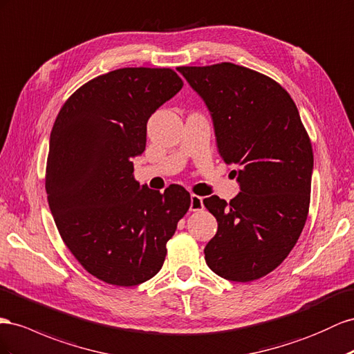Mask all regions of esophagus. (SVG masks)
Here are the masks:
<instances>
[{"label": "esophagus", "instance_id": "obj_1", "mask_svg": "<svg viewBox=\"0 0 354 354\" xmlns=\"http://www.w3.org/2000/svg\"><path fill=\"white\" fill-rule=\"evenodd\" d=\"M203 208H204L203 198L198 195L190 196V212H201Z\"/></svg>", "mask_w": 354, "mask_h": 354}]
</instances>
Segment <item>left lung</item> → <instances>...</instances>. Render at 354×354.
Instances as JSON below:
<instances>
[{"mask_svg":"<svg viewBox=\"0 0 354 354\" xmlns=\"http://www.w3.org/2000/svg\"><path fill=\"white\" fill-rule=\"evenodd\" d=\"M212 113L217 147L241 192L204 205L217 221L205 245L209 270L226 280L262 279L289 256L307 222L313 147L299 111L280 83L247 66H178Z\"/></svg>","mask_w":354,"mask_h":354,"instance_id":"1","label":"left lung"}]
</instances>
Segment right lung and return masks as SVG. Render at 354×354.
Masks as SVG:
<instances>
[{
	"label": "right lung",
	"mask_w": 354,
	"mask_h": 354,
	"mask_svg": "<svg viewBox=\"0 0 354 354\" xmlns=\"http://www.w3.org/2000/svg\"><path fill=\"white\" fill-rule=\"evenodd\" d=\"M181 88L171 68H119L80 86L53 123L46 165L53 221L75 259L104 283L131 288L155 277L190 207L180 185L160 194L132 176L149 118Z\"/></svg>",
	"instance_id": "right-lung-1"
}]
</instances>
